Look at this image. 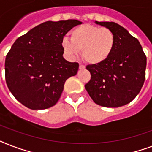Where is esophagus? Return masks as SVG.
I'll use <instances>...</instances> for the list:
<instances>
[{
	"label": "esophagus",
	"mask_w": 152,
	"mask_h": 152,
	"mask_svg": "<svg viewBox=\"0 0 152 152\" xmlns=\"http://www.w3.org/2000/svg\"><path fill=\"white\" fill-rule=\"evenodd\" d=\"M79 69H85V66H84L83 64H80V65H79Z\"/></svg>",
	"instance_id": "34e87169"
}]
</instances>
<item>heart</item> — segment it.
I'll return each instance as SVG.
<instances>
[{"mask_svg":"<svg viewBox=\"0 0 152 152\" xmlns=\"http://www.w3.org/2000/svg\"><path fill=\"white\" fill-rule=\"evenodd\" d=\"M70 34L71 39L62 40L64 50L70 57H76L82 51L83 59L89 64L105 61L115 46V35L106 27L87 23L74 28Z\"/></svg>","mask_w":152,"mask_h":152,"instance_id":"heart-1","label":"heart"}]
</instances>
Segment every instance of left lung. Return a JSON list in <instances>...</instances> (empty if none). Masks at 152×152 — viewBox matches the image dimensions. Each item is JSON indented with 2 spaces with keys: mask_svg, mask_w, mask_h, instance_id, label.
<instances>
[{
  "mask_svg": "<svg viewBox=\"0 0 152 152\" xmlns=\"http://www.w3.org/2000/svg\"><path fill=\"white\" fill-rule=\"evenodd\" d=\"M115 35L113 53L97 64H89L91 80L85 88L95 103L119 107L129 103L141 90L145 80L147 57L141 45L126 29L113 22H98Z\"/></svg>",
  "mask_w": 152,
  "mask_h": 152,
  "instance_id": "obj_1",
  "label": "left lung"
}]
</instances>
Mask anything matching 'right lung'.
<instances>
[{
    "label": "right lung",
    "instance_id": "1",
    "mask_svg": "<svg viewBox=\"0 0 152 152\" xmlns=\"http://www.w3.org/2000/svg\"><path fill=\"white\" fill-rule=\"evenodd\" d=\"M76 20L47 21L19 37L6 55L5 80L13 96L31 110H44L59 100L67 79L79 64L63 57L62 40Z\"/></svg>",
    "mask_w": 152,
    "mask_h": 152
}]
</instances>
